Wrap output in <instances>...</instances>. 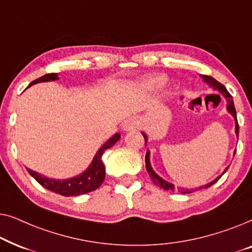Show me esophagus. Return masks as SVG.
Segmentation results:
<instances>
[{"label":"esophagus","instance_id":"1","mask_svg":"<svg viewBox=\"0 0 252 252\" xmlns=\"http://www.w3.org/2000/svg\"><path fill=\"white\" fill-rule=\"evenodd\" d=\"M137 127H139V122L134 118H128L125 122V124H124L123 129L125 130V132H129V130L136 129Z\"/></svg>","mask_w":252,"mask_h":252}]
</instances>
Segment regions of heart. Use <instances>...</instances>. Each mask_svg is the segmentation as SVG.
I'll list each match as a JSON object with an SVG mask.
<instances>
[{"instance_id":"b5f03b06","label":"heart","mask_w":252,"mask_h":252,"mask_svg":"<svg viewBox=\"0 0 252 252\" xmlns=\"http://www.w3.org/2000/svg\"><path fill=\"white\" fill-rule=\"evenodd\" d=\"M166 81V78L165 75L158 74V75H151V77H148L147 79L141 82V88L146 92H154L158 89L159 87H161Z\"/></svg>"}]
</instances>
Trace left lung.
I'll use <instances>...</instances> for the list:
<instances>
[{
	"label": "left lung",
	"instance_id": "obj_1",
	"mask_svg": "<svg viewBox=\"0 0 252 252\" xmlns=\"http://www.w3.org/2000/svg\"><path fill=\"white\" fill-rule=\"evenodd\" d=\"M201 78L203 79V81H204L206 85L210 86V87H211V88L213 89V91L219 92L220 94H221V95L223 96V97L226 98V101H227V106H226L227 111H228V112L230 113V115L233 116L234 120H235V134H236L237 139H239V124H237L236 111H235V106H234V102H233L232 95L229 94L228 91H227L225 86H223L222 84H220L219 81H217L216 79H213L212 77H209V75H203V74H202ZM142 135H143V137H144V142H146V146H147V143H148V136H147V134L144 133V132H142ZM235 151H236V150H235ZM235 151H234V155H235ZM228 167H229V166H227V167L225 168V171H223L221 174L218 175V177H217V178L215 179V180L211 181V182H209V184H206V185H204V186H201V187L195 188V189H188V188L185 189V188H179V187H178V190L180 191V192H182V194H190V192L195 191V190H198V189L211 187V186H212L213 184H216V182L218 181L219 179L221 178L222 175L226 173V171L228 170ZM146 168H147L148 174H149V177L151 178V180L154 181L155 185H157L158 187L165 189V190H174L175 187H174L173 184H171V182L164 180L163 178L159 177V175H158V174L156 173V172L154 171V168H153V166H151V163H150V150H149V149L147 150V154H146Z\"/></svg>",
	"mask_w": 252,
	"mask_h": 252
}]
</instances>
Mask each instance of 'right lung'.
Segmentation results:
<instances>
[{
    "label": "right lung",
    "mask_w": 252,
    "mask_h": 252,
    "mask_svg": "<svg viewBox=\"0 0 252 252\" xmlns=\"http://www.w3.org/2000/svg\"><path fill=\"white\" fill-rule=\"evenodd\" d=\"M58 74L57 73H49L43 75L33 82H31L30 86L39 84V82H48V81H55L58 80ZM29 86V87H30ZM120 139V134L116 133L115 135L110 137L104 144H102V147L97 150V153L95 154L94 158H93L92 163L89 164V166L82 172V173L75 175L73 178L68 179H53L48 178L46 175H42L37 173L35 171H32L31 168H27L29 173L39 182V184L44 187L48 190L56 192L62 196H79L87 194L89 191L95 190L99 186L103 184L105 178V167L104 164L102 161V155L104 154V151L109 148H111L113 144L117 143Z\"/></svg>",
    "instance_id": "1"
}]
</instances>
